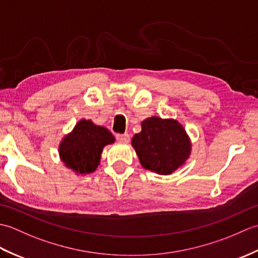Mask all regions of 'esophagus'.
I'll list each match as a JSON object with an SVG mask.
<instances>
[{
	"mask_svg": "<svg viewBox=\"0 0 258 258\" xmlns=\"http://www.w3.org/2000/svg\"><path fill=\"white\" fill-rule=\"evenodd\" d=\"M116 140L119 143H128L130 142V135L127 133L124 134H116Z\"/></svg>",
	"mask_w": 258,
	"mask_h": 258,
	"instance_id": "1",
	"label": "esophagus"
}]
</instances>
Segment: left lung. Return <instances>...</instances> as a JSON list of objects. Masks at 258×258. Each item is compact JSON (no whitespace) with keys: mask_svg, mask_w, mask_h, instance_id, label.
Returning <instances> with one entry per match:
<instances>
[{"mask_svg":"<svg viewBox=\"0 0 258 258\" xmlns=\"http://www.w3.org/2000/svg\"><path fill=\"white\" fill-rule=\"evenodd\" d=\"M132 146L142 166L161 175L176 171L190 152V142L183 126L175 119L156 116L142 122V132L134 135Z\"/></svg>","mask_w":258,"mask_h":258,"instance_id":"obj_1","label":"left lung"}]
</instances>
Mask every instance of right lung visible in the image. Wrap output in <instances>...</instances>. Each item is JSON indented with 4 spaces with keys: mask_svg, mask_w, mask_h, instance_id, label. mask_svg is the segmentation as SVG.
Instances as JSON below:
<instances>
[{
    "mask_svg": "<svg viewBox=\"0 0 258 258\" xmlns=\"http://www.w3.org/2000/svg\"><path fill=\"white\" fill-rule=\"evenodd\" d=\"M114 136L103 126L82 119L58 147L59 157L68 167L79 174L94 172L100 164L103 147L114 143Z\"/></svg>",
    "mask_w": 258,
    "mask_h": 258,
    "instance_id": "1",
    "label": "right lung"
}]
</instances>
